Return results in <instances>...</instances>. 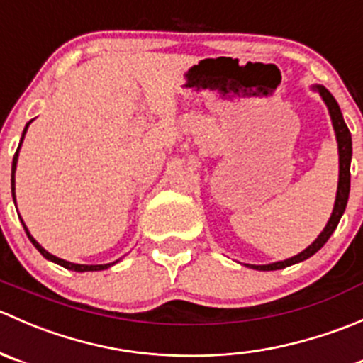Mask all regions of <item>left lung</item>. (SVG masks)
<instances>
[{
    "label": "left lung",
    "mask_w": 363,
    "mask_h": 363,
    "mask_svg": "<svg viewBox=\"0 0 363 363\" xmlns=\"http://www.w3.org/2000/svg\"><path fill=\"white\" fill-rule=\"evenodd\" d=\"M314 91L320 93V96L323 98V101L327 104L328 112H330V119L332 124H334V131H335V138H337V147H339V184H337V196H335V203H334V211H332L330 219H328L327 226L323 228V232L318 235V239L311 244L309 247H306L302 252L295 255L294 258H288L284 262H276V263H269V265H247L251 269L256 270H279L284 269V267L295 265V263L303 262V259L311 258L316 251H320L321 247L325 246L330 235L334 233V230L337 228L340 216L344 214V208H346L347 203V196H350V164H351V133L347 130L346 123L342 119V113H340V108L335 101V98L332 96L330 91L323 86H313Z\"/></svg>",
    "instance_id": "obj_1"
}]
</instances>
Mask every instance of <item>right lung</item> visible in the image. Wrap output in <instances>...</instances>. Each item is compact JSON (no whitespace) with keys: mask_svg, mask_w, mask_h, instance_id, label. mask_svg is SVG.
Here are the masks:
<instances>
[{"mask_svg":"<svg viewBox=\"0 0 363 363\" xmlns=\"http://www.w3.org/2000/svg\"><path fill=\"white\" fill-rule=\"evenodd\" d=\"M29 124H31V121H29V123L26 124V128H24V131H23V138H24L26 131H28V126H29ZM23 138H21V144H23ZM21 144H19V147H17L16 155H13V161H12V195H13V202H16V168H17V158H19V149H21ZM21 221H23V219H21ZM23 225H24V221H23ZM24 230H26V233H28L29 240H31V242H33V246H35L36 250H38L40 252H42L43 258L50 259V262L57 263V265L65 267V269H68V270H75V272H89V270H104V269H108V267L113 265V263H117V262H113V263H107V265H79V263L67 262V259L57 258V256L50 255L49 251L43 250V247L40 246V244L36 242L35 239H33L31 233H29V232H28V228H26V225H24Z\"/></svg>","mask_w":363,"mask_h":363,"instance_id":"1","label":"right lung"}]
</instances>
